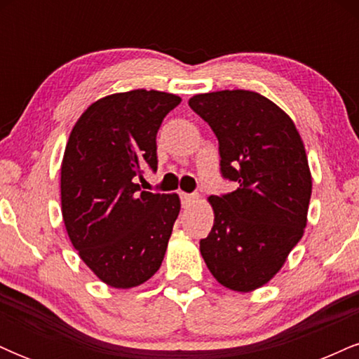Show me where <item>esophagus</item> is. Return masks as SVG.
Listing matches in <instances>:
<instances>
[{"mask_svg":"<svg viewBox=\"0 0 359 359\" xmlns=\"http://www.w3.org/2000/svg\"><path fill=\"white\" fill-rule=\"evenodd\" d=\"M180 199H182L184 208H187V205H191L192 203H196V201L199 199V194H182Z\"/></svg>","mask_w":359,"mask_h":359,"instance_id":"obj_1","label":"esophagus"}]
</instances>
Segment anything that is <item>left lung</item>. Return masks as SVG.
I'll use <instances>...</instances> for the list:
<instances>
[{
	"label": "left lung",
	"mask_w": 359,
	"mask_h": 359,
	"mask_svg": "<svg viewBox=\"0 0 359 359\" xmlns=\"http://www.w3.org/2000/svg\"><path fill=\"white\" fill-rule=\"evenodd\" d=\"M189 106L217 137L222 177L238 184L208 199L214 224L201 255L221 285L257 290L278 273L307 226L306 147L285 111L253 90L196 94Z\"/></svg>",
	"instance_id": "8db88e82"
}]
</instances>
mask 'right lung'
<instances>
[{
    "mask_svg": "<svg viewBox=\"0 0 359 359\" xmlns=\"http://www.w3.org/2000/svg\"><path fill=\"white\" fill-rule=\"evenodd\" d=\"M180 97L135 89L101 97L74 125L60 167L62 217L101 282L131 288L155 275L179 216L177 194L142 191L156 170V133Z\"/></svg>",
    "mask_w": 359,
    "mask_h": 359,
    "instance_id": "right-lung-1",
    "label": "right lung"
}]
</instances>
